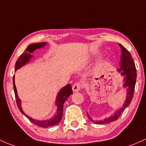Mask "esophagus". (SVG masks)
Segmentation results:
<instances>
[{
	"mask_svg": "<svg viewBox=\"0 0 146 146\" xmlns=\"http://www.w3.org/2000/svg\"><path fill=\"white\" fill-rule=\"evenodd\" d=\"M82 88V84L80 83L77 82L73 84V87H72V89H73V92H78L81 90Z\"/></svg>",
	"mask_w": 146,
	"mask_h": 146,
	"instance_id": "obj_1",
	"label": "esophagus"
}]
</instances>
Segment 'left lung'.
Instances as JSON below:
<instances>
[{"instance_id": "8db88e82", "label": "left lung", "mask_w": 146, "mask_h": 146, "mask_svg": "<svg viewBox=\"0 0 146 146\" xmlns=\"http://www.w3.org/2000/svg\"><path fill=\"white\" fill-rule=\"evenodd\" d=\"M119 45L121 48V55L120 57V67L119 69H117V71L120 73L121 76H123V87L126 89V98H125V100L122 107L117 110L116 112H115L111 116L104 119L95 121L87 113V115H88V119L90 121L95 123H98V124H105V123H110V122L117 120L121 115V113H123V110L130 105L132 99L133 98L137 80L136 67H135V62H134L132 56L128 50L125 49L121 44H119Z\"/></svg>"}]
</instances>
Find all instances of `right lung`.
<instances>
[{
    "label": "right lung",
    "mask_w": 146,
    "mask_h": 146,
    "mask_svg": "<svg viewBox=\"0 0 146 146\" xmlns=\"http://www.w3.org/2000/svg\"><path fill=\"white\" fill-rule=\"evenodd\" d=\"M47 44L46 42H40V43H36V44H31L27 46L26 50L23 52L21 55V56L18 58L16 62V65H15V71L16 70L21 68L22 66H25L27 63H29L31 58H33L32 53L33 51H36V49L38 48H41L44 47V46ZM13 85H14V89L15 93V97L16 99V103H17V106L19 108L20 111L21 112L23 115H25L27 118H28L31 121L33 124L38 125V126L42 127V128H48V127L53 126V125H57L60 123L62 119L63 114V106L64 102L66 101L68 97L71 94H73V91H72L71 85L70 84L66 85V86H64L58 92V95L56 98V106H57V111L56 114L53 115V117H51L50 119L46 120H38L35 119L31 118L27 115L23 111V108L21 106V100L19 98L18 95L17 89H16V84H15V75H14L13 78Z\"/></svg>",
    "instance_id": "add662e5"
}]
</instances>
